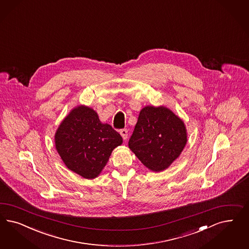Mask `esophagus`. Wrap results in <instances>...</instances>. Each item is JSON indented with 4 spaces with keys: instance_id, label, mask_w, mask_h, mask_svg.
I'll list each match as a JSON object with an SVG mask.
<instances>
[{
    "instance_id": "34e87169",
    "label": "esophagus",
    "mask_w": 249,
    "mask_h": 249,
    "mask_svg": "<svg viewBox=\"0 0 249 249\" xmlns=\"http://www.w3.org/2000/svg\"><path fill=\"white\" fill-rule=\"evenodd\" d=\"M121 136L124 138V140H126L128 138V131L127 129H122L120 131Z\"/></svg>"
}]
</instances>
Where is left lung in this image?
Here are the masks:
<instances>
[{
    "label": "left lung",
    "instance_id": "obj_1",
    "mask_svg": "<svg viewBox=\"0 0 249 249\" xmlns=\"http://www.w3.org/2000/svg\"><path fill=\"white\" fill-rule=\"evenodd\" d=\"M187 130L178 116L164 106H145L139 113L129 148L155 172L168 169L182 152Z\"/></svg>",
    "mask_w": 249,
    "mask_h": 249
}]
</instances>
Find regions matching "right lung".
Segmentation results:
<instances>
[{
	"mask_svg": "<svg viewBox=\"0 0 249 249\" xmlns=\"http://www.w3.org/2000/svg\"><path fill=\"white\" fill-rule=\"evenodd\" d=\"M122 143L120 134L84 105L75 107L55 134L56 151L67 168L88 179L100 175L112 150Z\"/></svg>",
	"mask_w": 249,
	"mask_h": 249,
	"instance_id": "right-lung-1",
	"label": "right lung"
}]
</instances>
